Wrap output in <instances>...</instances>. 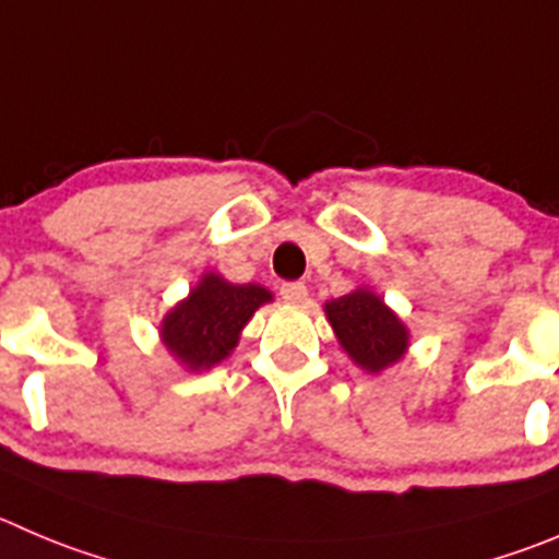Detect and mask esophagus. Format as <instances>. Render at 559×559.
Instances as JSON below:
<instances>
[{"instance_id":"esophagus-1","label":"esophagus","mask_w":559,"mask_h":559,"mask_svg":"<svg viewBox=\"0 0 559 559\" xmlns=\"http://www.w3.org/2000/svg\"><path fill=\"white\" fill-rule=\"evenodd\" d=\"M280 296H283L285 301H290V305H305L307 285L305 283H285L283 288H280Z\"/></svg>"}]
</instances>
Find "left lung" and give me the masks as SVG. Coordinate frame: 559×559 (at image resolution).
Returning a JSON list of instances; mask_svg holds the SVG:
<instances>
[{
	"label": "left lung",
	"mask_w": 559,
	"mask_h": 559,
	"mask_svg": "<svg viewBox=\"0 0 559 559\" xmlns=\"http://www.w3.org/2000/svg\"><path fill=\"white\" fill-rule=\"evenodd\" d=\"M323 310L345 354L368 373H381L406 354V323L373 290L356 288L348 296L326 301Z\"/></svg>",
	"instance_id": "left-lung-1"
}]
</instances>
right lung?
<instances>
[{
  "instance_id": "1",
  "label": "right lung",
  "mask_w": 559,
  "mask_h": 559,
  "mask_svg": "<svg viewBox=\"0 0 559 559\" xmlns=\"http://www.w3.org/2000/svg\"><path fill=\"white\" fill-rule=\"evenodd\" d=\"M271 294L263 285H233L211 271L164 316L162 343L191 373L209 370L230 356L241 329Z\"/></svg>"
}]
</instances>
